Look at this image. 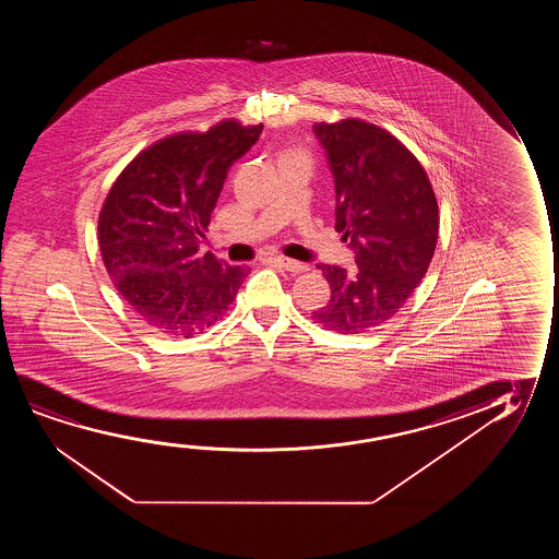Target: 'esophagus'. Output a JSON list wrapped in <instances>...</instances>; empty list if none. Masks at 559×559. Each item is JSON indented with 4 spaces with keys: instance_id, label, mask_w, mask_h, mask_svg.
I'll list each match as a JSON object with an SVG mask.
<instances>
[{
    "instance_id": "34e87169",
    "label": "esophagus",
    "mask_w": 559,
    "mask_h": 559,
    "mask_svg": "<svg viewBox=\"0 0 559 559\" xmlns=\"http://www.w3.org/2000/svg\"><path fill=\"white\" fill-rule=\"evenodd\" d=\"M275 263L278 267L286 269V271H290V273H301V271H306L307 269V265H304V263L290 260V258H284V255L275 258Z\"/></svg>"
}]
</instances>
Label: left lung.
<instances>
[{"label":"left lung","mask_w":559,"mask_h":559,"mask_svg":"<svg viewBox=\"0 0 559 559\" xmlns=\"http://www.w3.org/2000/svg\"><path fill=\"white\" fill-rule=\"evenodd\" d=\"M336 187V230L355 252V271L319 263L330 284L314 321L360 334L390 321L413 296L436 252L439 207L426 169L397 138L347 118L314 123Z\"/></svg>","instance_id":"obj_1"}]
</instances>
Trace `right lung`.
Returning <instances> with one entry per match:
<instances>
[{
	"label": "right lung",
	"mask_w": 559,
	"mask_h": 559,
	"mask_svg": "<svg viewBox=\"0 0 559 559\" xmlns=\"http://www.w3.org/2000/svg\"><path fill=\"white\" fill-rule=\"evenodd\" d=\"M261 130L263 123L225 120L206 133L160 139L110 187L99 215L100 255L123 301L156 332L202 334L237 298L250 269L200 255L199 245L227 171Z\"/></svg>",
	"instance_id": "1"
}]
</instances>
